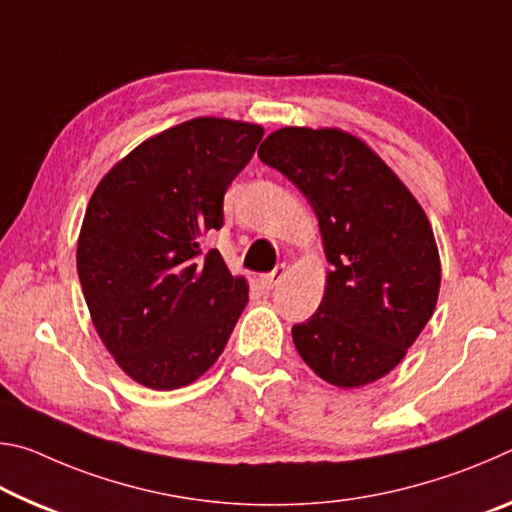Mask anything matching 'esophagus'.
Listing matches in <instances>:
<instances>
[{"label":"esophagus","instance_id":"obj_1","mask_svg":"<svg viewBox=\"0 0 512 512\" xmlns=\"http://www.w3.org/2000/svg\"><path fill=\"white\" fill-rule=\"evenodd\" d=\"M284 275H287V264H280L273 273H266V275L259 277V284H262V289L271 291L273 287H277V284L282 282Z\"/></svg>","mask_w":512,"mask_h":512}]
</instances>
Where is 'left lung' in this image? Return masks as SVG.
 <instances>
[{
	"label": "left lung",
	"instance_id": "1",
	"mask_svg": "<svg viewBox=\"0 0 512 512\" xmlns=\"http://www.w3.org/2000/svg\"><path fill=\"white\" fill-rule=\"evenodd\" d=\"M257 155L307 196L332 266L316 314L291 329L298 354L329 384H372L406 357L436 309L440 255L427 214L341 128H280Z\"/></svg>",
	"mask_w": 512,
	"mask_h": 512
}]
</instances>
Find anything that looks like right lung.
I'll return each mask as SVG.
<instances>
[{
	"label": "right lung",
	"mask_w": 512,
	"mask_h": 512,
	"mask_svg": "<svg viewBox=\"0 0 512 512\" xmlns=\"http://www.w3.org/2000/svg\"><path fill=\"white\" fill-rule=\"evenodd\" d=\"M264 128L196 117L144 140L94 189L76 268L94 329L137 384L173 391L214 366L248 302L246 277L201 253Z\"/></svg>",
	"instance_id": "1"
}]
</instances>
